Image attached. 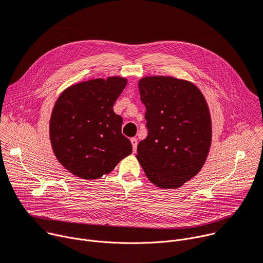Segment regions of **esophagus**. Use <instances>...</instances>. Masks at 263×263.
Wrapping results in <instances>:
<instances>
[{
	"mask_svg": "<svg viewBox=\"0 0 263 263\" xmlns=\"http://www.w3.org/2000/svg\"><path fill=\"white\" fill-rule=\"evenodd\" d=\"M131 142H132V146H133V152L135 153L136 149H137V139L135 137H133V138H131Z\"/></svg>",
	"mask_w": 263,
	"mask_h": 263,
	"instance_id": "esophagus-1",
	"label": "esophagus"
}]
</instances>
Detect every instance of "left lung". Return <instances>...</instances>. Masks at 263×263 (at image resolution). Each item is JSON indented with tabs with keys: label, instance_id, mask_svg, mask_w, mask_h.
Returning <instances> with one entry per match:
<instances>
[{
	"label": "left lung",
	"instance_id": "8db88e82",
	"mask_svg": "<svg viewBox=\"0 0 263 263\" xmlns=\"http://www.w3.org/2000/svg\"><path fill=\"white\" fill-rule=\"evenodd\" d=\"M148 135L136 158L148 179L160 189H177L203 166L212 141V122L201 91L185 80L146 77L139 80Z\"/></svg>",
	"mask_w": 263,
	"mask_h": 263
}]
</instances>
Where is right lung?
<instances>
[{
	"label": "right lung",
	"mask_w": 263,
	"mask_h": 263,
	"mask_svg": "<svg viewBox=\"0 0 263 263\" xmlns=\"http://www.w3.org/2000/svg\"><path fill=\"white\" fill-rule=\"evenodd\" d=\"M127 79H93L65 89L57 100L49 123L53 153L66 170L83 179L110 173L132 153L122 134L123 118L113 106Z\"/></svg>",
	"instance_id": "obj_1"
}]
</instances>
